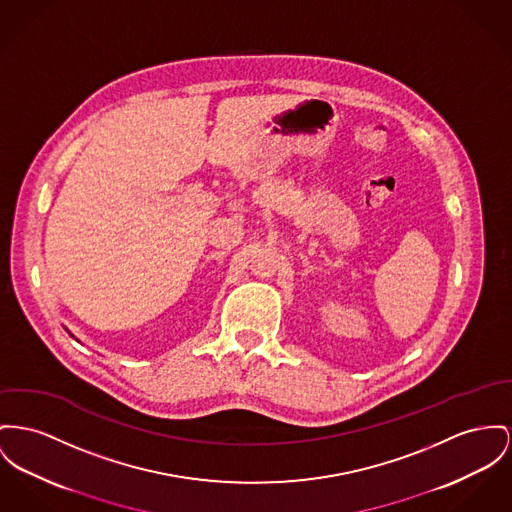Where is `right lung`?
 <instances>
[{
    "mask_svg": "<svg viewBox=\"0 0 512 512\" xmlns=\"http://www.w3.org/2000/svg\"><path fill=\"white\" fill-rule=\"evenodd\" d=\"M69 336H71V338H75V336H73V334H69Z\"/></svg>",
    "mask_w": 512,
    "mask_h": 512,
    "instance_id": "add662e5",
    "label": "right lung"
}]
</instances>
